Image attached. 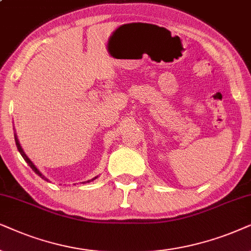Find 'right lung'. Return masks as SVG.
<instances>
[{
  "label": "right lung",
  "mask_w": 251,
  "mask_h": 251,
  "mask_svg": "<svg viewBox=\"0 0 251 251\" xmlns=\"http://www.w3.org/2000/svg\"><path fill=\"white\" fill-rule=\"evenodd\" d=\"M15 141H16V146H17V149H18V151H19V152H21V155L23 156V158H24V159L26 160V163H27V164H28L29 166H31V169L33 170V171H34V172H35V173H36V175H38V176H41V178H42L43 180H46V181H49V179H47V178H46V176H43V175H42V173L39 171V170H38V168H36V166H35L34 164H33V163H32V160H31V159H29L27 156H26V153L24 152V150H23V148H22L21 143H19V141H18V138H17V134H16V133H15ZM96 178H98V176H95V178H93L92 180H88V181H86V182H91V181H93V180H95ZM82 183H83V182H82Z\"/></svg>",
  "instance_id": "right-lung-1"
}]
</instances>
